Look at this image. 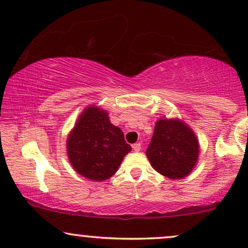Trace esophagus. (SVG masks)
Listing matches in <instances>:
<instances>
[{
	"label": "esophagus",
	"mask_w": 248,
	"mask_h": 248,
	"mask_svg": "<svg viewBox=\"0 0 248 248\" xmlns=\"http://www.w3.org/2000/svg\"><path fill=\"white\" fill-rule=\"evenodd\" d=\"M133 149L135 150V152H140L141 150V143L140 142H136V143L133 144Z\"/></svg>",
	"instance_id": "1"
}]
</instances>
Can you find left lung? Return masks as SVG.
<instances>
[{"instance_id":"1","label":"left lung","mask_w":248,"mask_h":248,"mask_svg":"<svg viewBox=\"0 0 248 248\" xmlns=\"http://www.w3.org/2000/svg\"><path fill=\"white\" fill-rule=\"evenodd\" d=\"M198 152V141L189 127L178 120L162 119L156 122L146 154L156 171L178 179L191 172Z\"/></svg>"}]
</instances>
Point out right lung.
Returning <instances> with one entry per match:
<instances>
[{"mask_svg":"<svg viewBox=\"0 0 248 248\" xmlns=\"http://www.w3.org/2000/svg\"><path fill=\"white\" fill-rule=\"evenodd\" d=\"M120 128L110 124L108 114L88 107L67 139V154L76 171L93 181H104L119 169L130 152Z\"/></svg>","mask_w":248,"mask_h":248,"instance_id":"add662e5","label":"right lung"}]
</instances>
